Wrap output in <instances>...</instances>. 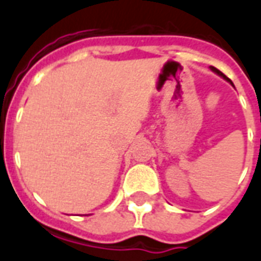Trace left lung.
I'll list each match as a JSON object with an SVG mask.
<instances>
[{
    "label": "left lung",
    "mask_w": 261,
    "mask_h": 261,
    "mask_svg": "<svg viewBox=\"0 0 261 261\" xmlns=\"http://www.w3.org/2000/svg\"><path fill=\"white\" fill-rule=\"evenodd\" d=\"M210 69H212V70H213L214 73H217V74H219V76H221V77H223V79H225V80H227V82H229V83H231V84H232V82H231V80H228V79H227V77L224 76L223 73H221V71H220L219 69H216V67H213V66H210ZM232 86H233V84H232Z\"/></svg>",
    "instance_id": "left-lung-1"
}]
</instances>
